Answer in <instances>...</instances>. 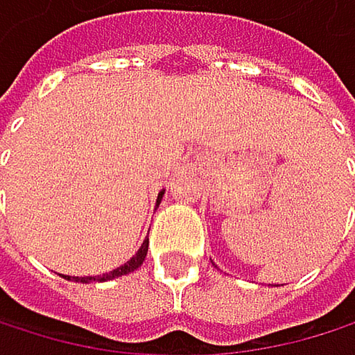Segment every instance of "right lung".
Wrapping results in <instances>:
<instances>
[{
  "label": "right lung",
  "instance_id": "right-lung-1",
  "mask_svg": "<svg viewBox=\"0 0 355 355\" xmlns=\"http://www.w3.org/2000/svg\"><path fill=\"white\" fill-rule=\"evenodd\" d=\"M162 198H164V191H159V196H157V207H159ZM146 251H148V239L140 245V249L136 251V255L132 257L130 262H125L123 266H119V268H114V270H110L106 275H98V277H67V275H63V279H67V281H80V283H91V281H110V279H116L121 275H130V272H134L136 268L142 266L144 257H146Z\"/></svg>",
  "mask_w": 355,
  "mask_h": 355
}]
</instances>
